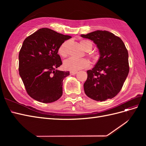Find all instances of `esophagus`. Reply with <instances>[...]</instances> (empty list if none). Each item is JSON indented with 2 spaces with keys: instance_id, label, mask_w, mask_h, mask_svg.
Returning a JSON list of instances; mask_svg holds the SVG:
<instances>
[{
  "instance_id": "esophagus-1",
  "label": "esophagus",
  "mask_w": 146,
  "mask_h": 146,
  "mask_svg": "<svg viewBox=\"0 0 146 146\" xmlns=\"http://www.w3.org/2000/svg\"><path fill=\"white\" fill-rule=\"evenodd\" d=\"M77 73V71H70V74L71 75V76H73V75L76 74Z\"/></svg>"
}]
</instances>
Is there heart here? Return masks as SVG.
Here are the masks:
<instances>
[{
	"label": "heart",
	"mask_w": 146,
	"mask_h": 146,
	"mask_svg": "<svg viewBox=\"0 0 146 146\" xmlns=\"http://www.w3.org/2000/svg\"><path fill=\"white\" fill-rule=\"evenodd\" d=\"M68 41H64L61 44L58 48V54L61 57H63V58L67 56L68 55ZM80 44L83 49L87 52V55L92 60H96V56L94 54L89 52L91 50L92 48V42L90 41L82 39L80 41ZM90 61L86 58L77 59L74 58H69L64 61L63 67L64 69L70 70V71H77V70L80 69L88 68L90 66Z\"/></svg>",
	"instance_id": "1"
}]
</instances>
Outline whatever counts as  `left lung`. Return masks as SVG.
I'll list each match as a JSON object with an SVG mask.
<instances>
[{
    "mask_svg": "<svg viewBox=\"0 0 146 146\" xmlns=\"http://www.w3.org/2000/svg\"><path fill=\"white\" fill-rule=\"evenodd\" d=\"M81 36L93 41L100 54L94 67L87 70V80L83 85L86 95L100 102L113 98L122 89L129 72V54L124 43L105 30H97Z\"/></svg>",
    "mask_w": 146,
    "mask_h": 146,
    "instance_id": "obj_1",
    "label": "left lung"
}]
</instances>
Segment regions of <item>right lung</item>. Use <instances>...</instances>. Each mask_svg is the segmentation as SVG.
<instances>
[{"label":"right lung","mask_w":146,"mask_h":146,"mask_svg":"<svg viewBox=\"0 0 146 146\" xmlns=\"http://www.w3.org/2000/svg\"><path fill=\"white\" fill-rule=\"evenodd\" d=\"M70 38L42 28L25 39L19 54V72L26 91L33 99L51 103L62 96L63 81L69 72L56 69L62 64L58 48Z\"/></svg>","instance_id":"right-lung-1"}]
</instances>
